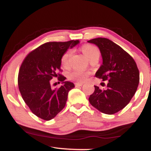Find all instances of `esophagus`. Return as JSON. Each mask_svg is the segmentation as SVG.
Here are the masks:
<instances>
[{
  "instance_id": "esophagus-1",
  "label": "esophagus",
  "mask_w": 151,
  "mask_h": 151,
  "mask_svg": "<svg viewBox=\"0 0 151 151\" xmlns=\"http://www.w3.org/2000/svg\"><path fill=\"white\" fill-rule=\"evenodd\" d=\"M74 85H75L76 87H79V86H82V85H83V84H82V83L77 82V83H75V84H74Z\"/></svg>"
}]
</instances>
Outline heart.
<instances>
[{"label": "heart", "mask_w": 151, "mask_h": 151, "mask_svg": "<svg viewBox=\"0 0 151 151\" xmlns=\"http://www.w3.org/2000/svg\"><path fill=\"white\" fill-rule=\"evenodd\" d=\"M81 52L84 55L89 61L93 60V59H99L100 55L99 50L96 47L91 44H85L80 47ZM71 55L70 50H67L62 55L61 58V64L62 67L65 68H67L69 67V59H70ZM89 75V72H82V71L74 70L72 71L67 74L68 79L72 81H79L82 82L84 81Z\"/></svg>", "instance_id": "1"}]
</instances>
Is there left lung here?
<instances>
[{
	"label": "left lung",
	"mask_w": 151,
	"mask_h": 151,
	"mask_svg": "<svg viewBox=\"0 0 151 151\" xmlns=\"http://www.w3.org/2000/svg\"><path fill=\"white\" fill-rule=\"evenodd\" d=\"M88 42L98 46L103 59L95 76L109 81L105 90L94 86L89 101L102 113H117L129 103L138 88L140 76L136 62L125 50L107 38H94Z\"/></svg>",
	"instance_id": "1"
}]
</instances>
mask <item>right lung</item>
Instances as JSON below:
<instances>
[{"label": "right lung", "mask_w": 151, "mask_h": 151, "mask_svg": "<svg viewBox=\"0 0 151 151\" xmlns=\"http://www.w3.org/2000/svg\"><path fill=\"white\" fill-rule=\"evenodd\" d=\"M79 40L49 42L30 52L22 61L18 73V88L24 101L31 111L45 121L51 120L65 106L70 90L74 84L65 81L61 70V58L69 47ZM58 77L63 86L52 90L50 80Z\"/></svg>", "instance_id": "1"}]
</instances>
